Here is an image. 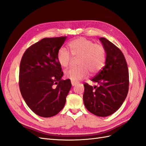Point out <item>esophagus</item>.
I'll return each mask as SVG.
<instances>
[{"mask_svg":"<svg viewBox=\"0 0 146 146\" xmlns=\"http://www.w3.org/2000/svg\"><path fill=\"white\" fill-rule=\"evenodd\" d=\"M71 83H72V85L74 86L76 85V84L77 83V82H75V81H73V80H71Z\"/></svg>","mask_w":146,"mask_h":146,"instance_id":"1","label":"esophagus"}]
</instances>
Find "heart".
<instances>
[{"label":"heart","instance_id":"obj_1","mask_svg":"<svg viewBox=\"0 0 146 146\" xmlns=\"http://www.w3.org/2000/svg\"><path fill=\"white\" fill-rule=\"evenodd\" d=\"M68 51L60 48L57 59L61 66L66 68L71 63L73 57L78 59V67L70 68L65 71V76L73 81L85 78L90 71L92 74L99 72L105 65L107 54L105 47L85 38L75 39L69 43Z\"/></svg>","mask_w":146,"mask_h":146}]
</instances>
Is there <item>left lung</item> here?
Here are the masks:
<instances>
[{
    "instance_id": "obj_1",
    "label": "left lung",
    "mask_w": 146,
    "mask_h": 146,
    "mask_svg": "<svg viewBox=\"0 0 146 146\" xmlns=\"http://www.w3.org/2000/svg\"><path fill=\"white\" fill-rule=\"evenodd\" d=\"M99 39L107 54L105 65L91 78L99 86L83 84V102L90 112L106 117L116 112L125 100L129 91V74L122 51L107 39Z\"/></svg>"
}]
</instances>
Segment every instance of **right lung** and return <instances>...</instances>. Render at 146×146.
<instances>
[{"label": "right lung", "mask_w": 146, "mask_h": 146, "mask_svg": "<svg viewBox=\"0 0 146 146\" xmlns=\"http://www.w3.org/2000/svg\"><path fill=\"white\" fill-rule=\"evenodd\" d=\"M66 36L45 38L25 50L21 61L19 85L28 107L37 115L50 117L64 108L72 86L61 80L63 72L57 54Z\"/></svg>", "instance_id": "1"}]
</instances>
